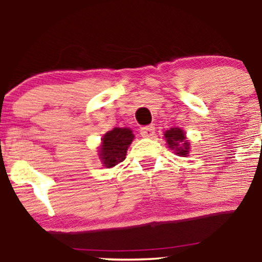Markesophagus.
I'll list each match as a JSON object with an SVG mask.
<instances>
[{
	"mask_svg": "<svg viewBox=\"0 0 262 262\" xmlns=\"http://www.w3.org/2000/svg\"><path fill=\"white\" fill-rule=\"evenodd\" d=\"M156 133V128L153 125H148V126H143L141 129V136L144 137V138H152Z\"/></svg>",
	"mask_w": 262,
	"mask_h": 262,
	"instance_id": "1",
	"label": "esophagus"
}]
</instances>
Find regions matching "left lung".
<instances>
[{
  "instance_id": "1",
  "label": "left lung",
  "mask_w": 262,
  "mask_h": 262,
  "mask_svg": "<svg viewBox=\"0 0 262 262\" xmlns=\"http://www.w3.org/2000/svg\"><path fill=\"white\" fill-rule=\"evenodd\" d=\"M165 138L168 148L175 150V155L186 157L190 152V142L186 139L185 132L180 128H171L165 132Z\"/></svg>"
}]
</instances>
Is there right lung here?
Returning <instances> with one entry per match:
<instances>
[{
  "label": "right lung",
  "mask_w": 262,
  "mask_h": 262,
  "mask_svg": "<svg viewBox=\"0 0 262 262\" xmlns=\"http://www.w3.org/2000/svg\"><path fill=\"white\" fill-rule=\"evenodd\" d=\"M134 139L133 132L129 128H114L101 138L99 156L106 168H112L125 160L126 150Z\"/></svg>",
  "instance_id": "1"
}]
</instances>
